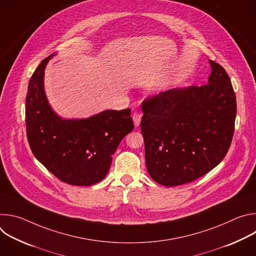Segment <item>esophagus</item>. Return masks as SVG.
I'll list each match as a JSON object with an SVG mask.
<instances>
[{
  "label": "esophagus",
  "mask_w": 256,
  "mask_h": 256,
  "mask_svg": "<svg viewBox=\"0 0 256 256\" xmlns=\"http://www.w3.org/2000/svg\"><path fill=\"white\" fill-rule=\"evenodd\" d=\"M140 120H142V114L138 112H134L132 114V120L136 128H138L140 124Z\"/></svg>",
  "instance_id": "esophagus-1"
}]
</instances>
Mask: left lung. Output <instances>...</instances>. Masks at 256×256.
Listing matches in <instances>:
<instances>
[{"instance_id": "obj_1", "label": "left lung", "mask_w": 256, "mask_h": 256, "mask_svg": "<svg viewBox=\"0 0 256 256\" xmlns=\"http://www.w3.org/2000/svg\"><path fill=\"white\" fill-rule=\"evenodd\" d=\"M208 62V84L170 89L142 104L146 166L161 186L202 177L221 163L230 148L236 95L224 68Z\"/></svg>"}]
</instances>
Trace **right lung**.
<instances>
[{
	"label": "right lung",
	"instance_id": "obj_1",
	"mask_svg": "<svg viewBox=\"0 0 256 256\" xmlns=\"http://www.w3.org/2000/svg\"><path fill=\"white\" fill-rule=\"evenodd\" d=\"M56 54L44 58L29 81L27 138L34 157L60 180L90 186L108 173L122 140L134 130L130 109H106L86 118H60L44 90V70Z\"/></svg>",
	"mask_w": 256,
	"mask_h": 256
}]
</instances>
